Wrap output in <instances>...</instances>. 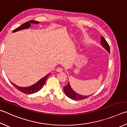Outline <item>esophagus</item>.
Returning a JSON list of instances; mask_svg holds the SVG:
<instances>
[{"instance_id": "1", "label": "esophagus", "mask_w": 127, "mask_h": 127, "mask_svg": "<svg viewBox=\"0 0 127 127\" xmlns=\"http://www.w3.org/2000/svg\"><path fill=\"white\" fill-rule=\"evenodd\" d=\"M56 70L57 72H61L62 71V68L61 67H58L56 69Z\"/></svg>"}]
</instances>
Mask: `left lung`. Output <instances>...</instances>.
<instances>
[{"label":"left lung","instance_id":"8db88e82","mask_svg":"<svg viewBox=\"0 0 127 127\" xmlns=\"http://www.w3.org/2000/svg\"><path fill=\"white\" fill-rule=\"evenodd\" d=\"M101 44L103 47L105 49V50L108 51V52L110 53V47L109 45L107 42L106 41L105 38L103 37H101ZM64 91L65 92L66 96L69 97L71 99L74 100H83L86 98H88L92 95H86V96H84V95H81L79 94H77L75 93L74 90L72 89L71 88L70 84L68 82V84L65 87H64Z\"/></svg>","mask_w":127,"mask_h":127}]
</instances>
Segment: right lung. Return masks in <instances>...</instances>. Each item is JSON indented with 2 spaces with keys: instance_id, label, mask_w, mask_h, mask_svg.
I'll return each instance as SVG.
<instances>
[{
  "instance_id": "add662e5",
  "label": "right lung",
  "mask_w": 127,
  "mask_h": 127,
  "mask_svg": "<svg viewBox=\"0 0 127 127\" xmlns=\"http://www.w3.org/2000/svg\"><path fill=\"white\" fill-rule=\"evenodd\" d=\"M38 23H39V22L33 21V20H31L30 21H28L26 22V23L22 24V25L20 27H19L15 29L14 30H13V32H17V31H21V30H24V29L29 28L31 27V24H38ZM50 74H47L46 76L43 77V78L41 79L38 82H37L35 84H34V85H33L31 86H28V87H19V86H18L17 85L12 83V82H11V83H12V85L14 86L17 90H18L19 91H20V92H21L23 93H24V94H33V93H35L37 92H38L39 90L41 89L43 87V86L44 85V84H45L46 80L47 79V77Z\"/></svg>"
}]
</instances>
